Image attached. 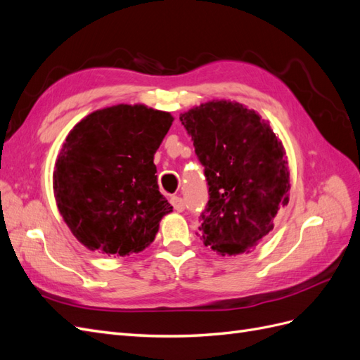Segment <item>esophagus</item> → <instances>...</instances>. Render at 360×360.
Returning a JSON list of instances; mask_svg holds the SVG:
<instances>
[{
    "mask_svg": "<svg viewBox=\"0 0 360 360\" xmlns=\"http://www.w3.org/2000/svg\"><path fill=\"white\" fill-rule=\"evenodd\" d=\"M171 204L177 212H183L184 209H186V201L180 197H171Z\"/></svg>",
    "mask_w": 360,
    "mask_h": 360,
    "instance_id": "obj_1",
    "label": "esophagus"
}]
</instances>
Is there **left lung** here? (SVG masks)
Wrapping results in <instances>:
<instances>
[{
	"label": "left lung",
	"instance_id": "8db88e82",
	"mask_svg": "<svg viewBox=\"0 0 360 360\" xmlns=\"http://www.w3.org/2000/svg\"><path fill=\"white\" fill-rule=\"evenodd\" d=\"M204 167L209 202L198 226L216 254L237 255L266 237L288 204L290 171L278 136L254 110L212 101L180 115Z\"/></svg>",
	"mask_w": 360,
	"mask_h": 360
}]
</instances>
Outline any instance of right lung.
<instances>
[{
  "label": "right lung",
  "mask_w": 360,
  "mask_h": 360,
  "mask_svg": "<svg viewBox=\"0 0 360 360\" xmlns=\"http://www.w3.org/2000/svg\"><path fill=\"white\" fill-rule=\"evenodd\" d=\"M174 122L144 105H115L82 118L53 169L58 210L90 250L126 257L155 240L172 205L159 192L155 153Z\"/></svg>",
  "instance_id": "obj_1"
}]
</instances>
